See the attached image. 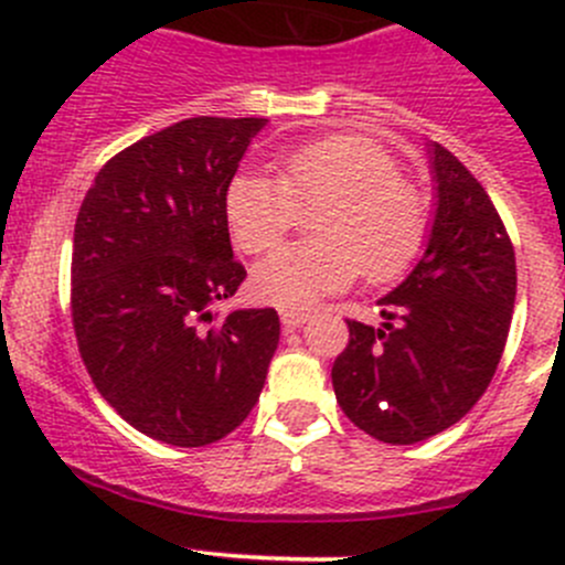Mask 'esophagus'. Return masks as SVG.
<instances>
[{
  "label": "esophagus",
  "instance_id": "esophagus-1",
  "mask_svg": "<svg viewBox=\"0 0 565 565\" xmlns=\"http://www.w3.org/2000/svg\"><path fill=\"white\" fill-rule=\"evenodd\" d=\"M311 319V311H303V309H281V322L284 328L292 330V328H300V324H306Z\"/></svg>",
  "mask_w": 565,
  "mask_h": 565
}]
</instances>
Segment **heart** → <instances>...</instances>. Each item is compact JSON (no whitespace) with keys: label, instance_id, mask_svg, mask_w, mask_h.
Wrapping results in <instances>:
<instances>
[{"label":"heart","instance_id":"1","mask_svg":"<svg viewBox=\"0 0 565 565\" xmlns=\"http://www.w3.org/2000/svg\"><path fill=\"white\" fill-rule=\"evenodd\" d=\"M281 174L243 172L224 196L232 241L265 254L317 204L315 241L278 248L254 267L250 287L267 303L306 309L350 287L363 270L372 284L404 276L429 230V196L398 174L396 158L372 139L333 134L281 156Z\"/></svg>","mask_w":565,"mask_h":565}]
</instances>
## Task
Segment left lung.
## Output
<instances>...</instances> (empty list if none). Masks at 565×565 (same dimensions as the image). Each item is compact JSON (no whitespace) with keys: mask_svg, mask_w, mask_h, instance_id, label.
Segmentation results:
<instances>
[{"mask_svg":"<svg viewBox=\"0 0 565 565\" xmlns=\"http://www.w3.org/2000/svg\"><path fill=\"white\" fill-rule=\"evenodd\" d=\"M429 163L435 218L424 256L377 300L380 328L347 319L350 344L330 372L347 418L391 446L429 440L470 413L514 315V246L492 199L437 141Z\"/></svg>","mask_w":565,"mask_h":565,"instance_id":"left-lung-1","label":"left lung"}]
</instances>
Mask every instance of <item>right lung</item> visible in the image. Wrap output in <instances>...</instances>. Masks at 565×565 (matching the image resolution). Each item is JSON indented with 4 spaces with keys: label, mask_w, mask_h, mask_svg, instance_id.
I'll list each match as a JSON object with an SVG mask.
<instances>
[{
    "label": "right lung",
    "mask_w": 565,
    "mask_h": 565,
    "mask_svg": "<svg viewBox=\"0 0 565 565\" xmlns=\"http://www.w3.org/2000/svg\"><path fill=\"white\" fill-rule=\"evenodd\" d=\"M262 117H191L111 158L73 230L71 311L100 396L152 440L202 448L259 402L276 309L221 317L246 278L224 196Z\"/></svg>",
    "instance_id": "obj_1"
}]
</instances>
